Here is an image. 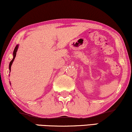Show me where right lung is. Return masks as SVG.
I'll list each match as a JSON object with an SVG mask.
<instances>
[{
    "instance_id": "1",
    "label": "right lung",
    "mask_w": 132,
    "mask_h": 132,
    "mask_svg": "<svg viewBox=\"0 0 132 132\" xmlns=\"http://www.w3.org/2000/svg\"><path fill=\"white\" fill-rule=\"evenodd\" d=\"M18 47H19V45H17V46H15V48H14V52H13V59H12L10 63V66H9V68H10V70H11V65L12 64V62H13V61L14 60V59H15V57L16 56V54H17V49H18Z\"/></svg>"
}]
</instances>
